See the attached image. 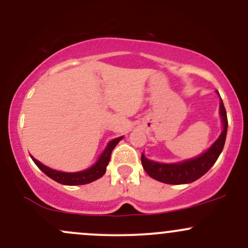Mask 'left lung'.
I'll return each mask as SVG.
<instances>
[{"label": "left lung", "mask_w": 248, "mask_h": 248, "mask_svg": "<svg viewBox=\"0 0 248 248\" xmlns=\"http://www.w3.org/2000/svg\"><path fill=\"white\" fill-rule=\"evenodd\" d=\"M220 115L223 124L222 133L218 137V139L212 145V147L199 157L182 161V163L163 164L148 160L142 155V168L147 172L148 176L166 184H187L195 182L203 174L207 173L222 152L226 141V135H227L228 120L222 100L220 103Z\"/></svg>", "instance_id": "8db88e82"}]
</instances>
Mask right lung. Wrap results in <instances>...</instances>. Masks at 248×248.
<instances>
[{
  "label": "right lung",
  "instance_id": "1",
  "mask_svg": "<svg viewBox=\"0 0 248 248\" xmlns=\"http://www.w3.org/2000/svg\"><path fill=\"white\" fill-rule=\"evenodd\" d=\"M121 139L122 137L111 140L108 144V146L106 147V150L103 151L101 157L98 158V160L96 161V164H93V165L88 169V170L80 172H62L52 170V169H49L47 166L44 165V164H41L39 160H36L35 158L32 157V159L36 164V166H38L46 176H48L49 178L53 179V181L58 182V183L61 184H64V186H83V184L91 183V182L101 178V177L106 173L107 165H108L109 160H110L111 151L114 150V147H115L117 142Z\"/></svg>",
  "mask_w": 248,
  "mask_h": 248
}]
</instances>
